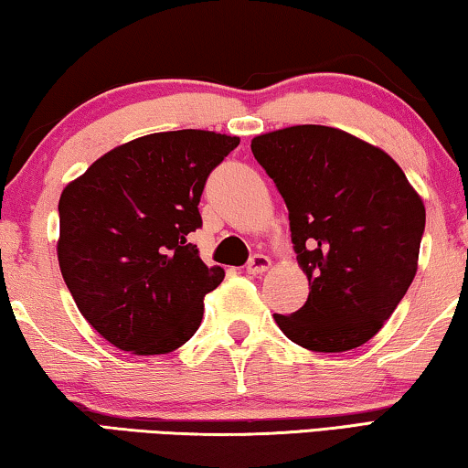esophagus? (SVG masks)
Instances as JSON below:
<instances>
[{"label":"esophagus","instance_id":"1","mask_svg":"<svg viewBox=\"0 0 468 468\" xmlns=\"http://www.w3.org/2000/svg\"><path fill=\"white\" fill-rule=\"evenodd\" d=\"M270 257H266V255H261V253H257V255H253L249 260V263H247V272L249 274H263L266 272V270L270 268Z\"/></svg>","mask_w":468,"mask_h":468}]
</instances>
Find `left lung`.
I'll list each match as a JSON object with an SVG mask.
<instances>
[{
    "label": "left lung",
    "instance_id": "obj_1",
    "mask_svg": "<svg viewBox=\"0 0 468 468\" xmlns=\"http://www.w3.org/2000/svg\"><path fill=\"white\" fill-rule=\"evenodd\" d=\"M250 152L289 208L291 242L310 293L274 314L314 352L363 346L408 293L426 211L401 166L340 128L302 124L260 134Z\"/></svg>",
    "mask_w": 468,
    "mask_h": 468
}]
</instances>
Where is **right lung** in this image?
Masks as SVG:
<instances>
[{"mask_svg":"<svg viewBox=\"0 0 468 468\" xmlns=\"http://www.w3.org/2000/svg\"><path fill=\"white\" fill-rule=\"evenodd\" d=\"M240 144L211 131L154 133L92 162L58 200V266L88 323L133 355H166L200 327L223 281L187 236L207 177Z\"/></svg>","mask_w":468,"mask_h":468,"instance_id":"right-lung-1","label":"right lung"}]
</instances>
